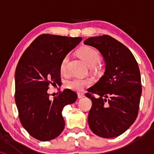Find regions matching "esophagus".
Returning <instances> with one entry per match:
<instances>
[{"mask_svg":"<svg viewBox=\"0 0 154 154\" xmlns=\"http://www.w3.org/2000/svg\"><path fill=\"white\" fill-rule=\"evenodd\" d=\"M84 93H77V97H78V98H82L84 97Z\"/></svg>","mask_w":154,"mask_h":154,"instance_id":"1","label":"esophagus"}]
</instances>
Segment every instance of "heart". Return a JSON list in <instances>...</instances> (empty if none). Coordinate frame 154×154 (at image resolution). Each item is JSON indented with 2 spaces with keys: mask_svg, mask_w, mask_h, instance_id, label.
<instances>
[{
  "mask_svg": "<svg viewBox=\"0 0 154 154\" xmlns=\"http://www.w3.org/2000/svg\"><path fill=\"white\" fill-rule=\"evenodd\" d=\"M78 54L85 61L89 66H95L99 63L100 60V54L98 51L93 48L84 46L78 50ZM69 56H66L61 60L60 63V72L62 75L68 73ZM92 80L90 78L82 77H74L66 82V87L74 91H82L85 88L91 84Z\"/></svg>",
  "mask_w": 154,
  "mask_h": 154,
  "instance_id": "1",
  "label": "heart"
}]
</instances>
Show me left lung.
<instances>
[{"label": "left lung", "mask_w": 154, "mask_h": 154, "mask_svg": "<svg viewBox=\"0 0 154 154\" xmlns=\"http://www.w3.org/2000/svg\"><path fill=\"white\" fill-rule=\"evenodd\" d=\"M84 43L98 49L106 63L104 75L85 94L92 100L89 127L100 137H117L131 126L138 114L142 93L138 64L131 51L109 35L92 37Z\"/></svg>", "instance_id": "1"}]
</instances>
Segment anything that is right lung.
<instances>
[{"mask_svg":"<svg viewBox=\"0 0 154 154\" xmlns=\"http://www.w3.org/2000/svg\"><path fill=\"white\" fill-rule=\"evenodd\" d=\"M82 40L49 34L40 35L21 56L15 72V102L21 124L32 137L48 141L64 129L63 107L73 103L77 93L66 89L54 99L48 93L49 85L61 83L60 63Z\"/></svg>","mask_w":154,"mask_h":154,"instance_id":"1","label":"right lung"}]
</instances>
